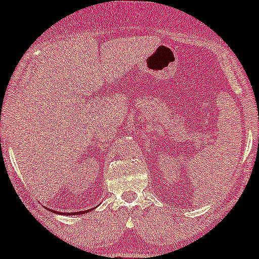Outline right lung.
Returning a JSON list of instances; mask_svg holds the SVG:
<instances>
[{
	"instance_id": "obj_1",
	"label": "right lung",
	"mask_w": 259,
	"mask_h": 259,
	"mask_svg": "<svg viewBox=\"0 0 259 259\" xmlns=\"http://www.w3.org/2000/svg\"><path fill=\"white\" fill-rule=\"evenodd\" d=\"M50 211H52V210H50ZM88 211H78V212H62V214H69V216H74V214H81V213L88 212ZM54 212H57V211H54ZM58 213H61V212H58Z\"/></svg>"
}]
</instances>
